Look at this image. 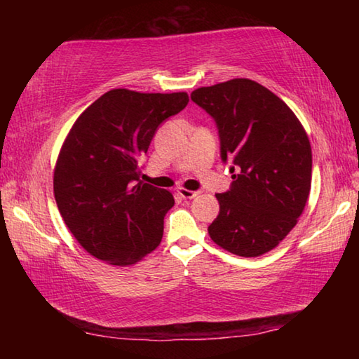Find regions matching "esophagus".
<instances>
[{
  "mask_svg": "<svg viewBox=\"0 0 359 359\" xmlns=\"http://www.w3.org/2000/svg\"><path fill=\"white\" fill-rule=\"evenodd\" d=\"M177 194H179V196L184 198V199H193V198H196V196H198L199 191L187 190V188H182V187H179V188H177Z\"/></svg>",
  "mask_w": 359,
  "mask_h": 359,
  "instance_id": "1",
  "label": "esophagus"
}]
</instances>
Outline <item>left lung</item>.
<instances>
[{
    "instance_id": "obj_1",
    "label": "left lung",
    "mask_w": 359,
    "mask_h": 359,
    "mask_svg": "<svg viewBox=\"0 0 359 359\" xmlns=\"http://www.w3.org/2000/svg\"><path fill=\"white\" fill-rule=\"evenodd\" d=\"M191 100L218 126L222 160H233V184L217 193L220 214L210 239L229 253L271 252L296 226L311 193L312 149L299 118L250 79L201 87Z\"/></svg>"
}]
</instances>
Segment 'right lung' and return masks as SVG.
<instances>
[{"mask_svg":"<svg viewBox=\"0 0 359 359\" xmlns=\"http://www.w3.org/2000/svg\"><path fill=\"white\" fill-rule=\"evenodd\" d=\"M188 95L114 88L79 115L60 150L53 193L66 226L85 250L112 266L136 264L160 245L168 190L139 180L155 131Z\"/></svg>","mask_w":359,"mask_h":359,"instance_id":"1","label":"right lung"}]
</instances>
